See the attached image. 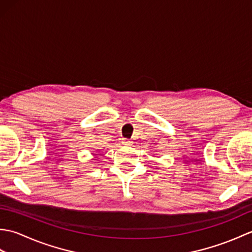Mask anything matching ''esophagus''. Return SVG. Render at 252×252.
I'll return each mask as SVG.
<instances>
[{
    "instance_id": "esophagus-1",
    "label": "esophagus",
    "mask_w": 252,
    "mask_h": 252,
    "mask_svg": "<svg viewBox=\"0 0 252 252\" xmlns=\"http://www.w3.org/2000/svg\"><path fill=\"white\" fill-rule=\"evenodd\" d=\"M122 144H123V145H126V146H130L131 145V141L126 140V138H123Z\"/></svg>"
}]
</instances>
